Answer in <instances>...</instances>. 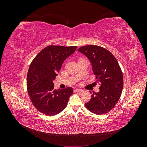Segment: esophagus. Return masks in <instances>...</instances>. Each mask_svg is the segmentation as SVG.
Wrapping results in <instances>:
<instances>
[{"label":"esophagus","mask_w":147,"mask_h":147,"mask_svg":"<svg viewBox=\"0 0 147 147\" xmlns=\"http://www.w3.org/2000/svg\"><path fill=\"white\" fill-rule=\"evenodd\" d=\"M75 91H76V92H82L83 91V90H80V89H78V88L75 89Z\"/></svg>","instance_id":"esophagus-1"}]
</instances>
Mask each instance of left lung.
Masks as SVG:
<instances>
[{
	"label": "left lung",
	"instance_id": "obj_1",
	"mask_svg": "<svg viewBox=\"0 0 147 147\" xmlns=\"http://www.w3.org/2000/svg\"><path fill=\"white\" fill-rule=\"evenodd\" d=\"M78 51L90 61L96 82L100 84V91L93 92L84 105L94 114L107 113L116 105L123 90V77L118 61L109 51L99 46H84Z\"/></svg>",
	"mask_w": 147,
	"mask_h": 147
}]
</instances>
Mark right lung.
<instances>
[{
	"mask_svg": "<svg viewBox=\"0 0 147 147\" xmlns=\"http://www.w3.org/2000/svg\"><path fill=\"white\" fill-rule=\"evenodd\" d=\"M76 49V46H48L31 63L27 76L28 91L33 105L40 112L54 116L66 107L73 88L56 90L53 81L64 61Z\"/></svg>",
	"mask_w": 147,
	"mask_h": 147,
	"instance_id": "1",
	"label": "right lung"
}]
</instances>
